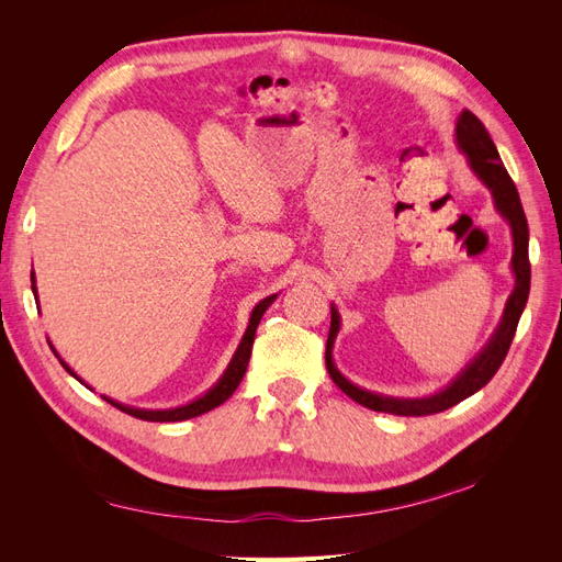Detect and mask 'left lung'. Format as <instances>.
<instances>
[{"instance_id": "left-lung-1", "label": "left lung", "mask_w": 562, "mask_h": 562, "mask_svg": "<svg viewBox=\"0 0 562 562\" xmlns=\"http://www.w3.org/2000/svg\"><path fill=\"white\" fill-rule=\"evenodd\" d=\"M454 138H457V147L467 155L471 171L479 176V180L492 192V199H495V206H497L499 215L506 220L508 225H512V234H514L512 269L516 274L514 293L508 295L499 326L495 333H492L490 342L483 347V351L475 356V359L462 372H459V375L443 391H438V394L427 396V398H391V396H382V394H372V391H366L361 386L351 384L333 363V345H335V337L339 333V314L330 304V333H328V345H326V368L330 372L333 382L342 389L349 398L370 407V411L401 415V417H424V415L443 413V411H448V407L457 405L459 401L473 396L475 391L483 389L492 378H495V372L499 370L502 361L506 359L508 347H512V339L518 328L520 314L527 304V295H530V258H527V241H530V232H527V220H525V211H522L516 184H514L512 176L506 173V168L499 159V151H497L495 143H492L490 133L485 131L483 122L473 112L464 110L462 114H459Z\"/></svg>"}]
</instances>
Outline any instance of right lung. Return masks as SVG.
<instances>
[{
	"mask_svg": "<svg viewBox=\"0 0 562 562\" xmlns=\"http://www.w3.org/2000/svg\"><path fill=\"white\" fill-rule=\"evenodd\" d=\"M32 293L37 295L35 271H32ZM274 300H277V295H269V297H265V300H260L258 304H255V310H252L250 321H248V328H246V333H244V337H241L239 349L234 351L227 370L223 372V378H220L217 384H213V389H209L206 394H203L201 398H196V401H192V403H187V405H180V407H168V411H143V407L122 405V403H116V401H112V398H108V396H103V398H105L110 405L119 407V411H122V413H126V415H131V417L145 419V422H182V419H192V417H199V415H203V413L213 411V407H217L220 403H225V401L234 394L236 386H239V382L244 380L248 361H250V349H252L255 330H258V323H260L262 314L267 312V307H269V304L274 302ZM50 349H54V347H50ZM54 353H56V349H54ZM56 356H58V353H56ZM58 361H60V366H63L67 372H70L72 378H77L75 370H72L70 366H67V363L60 359V356H58ZM77 380H79V378H77ZM79 382H81V380H79Z\"/></svg>",
	"mask_w": 562,
	"mask_h": 562,
	"instance_id": "add662e5",
	"label": "right lung"
}]
</instances>
